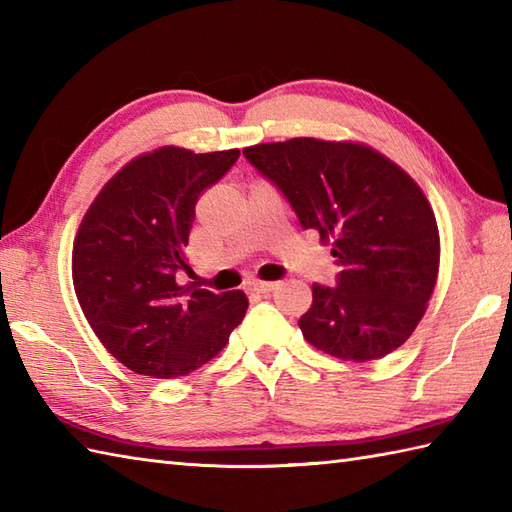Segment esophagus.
<instances>
[{
  "instance_id": "obj_1",
  "label": "esophagus",
  "mask_w": 512,
  "mask_h": 512,
  "mask_svg": "<svg viewBox=\"0 0 512 512\" xmlns=\"http://www.w3.org/2000/svg\"><path fill=\"white\" fill-rule=\"evenodd\" d=\"M250 290L262 292V295H266V292L275 290V284H273V281H253V284H250Z\"/></svg>"
}]
</instances>
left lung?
I'll return each instance as SVG.
<instances>
[{
	"instance_id": "1",
	"label": "left lung",
	"mask_w": 512,
	"mask_h": 512,
	"mask_svg": "<svg viewBox=\"0 0 512 512\" xmlns=\"http://www.w3.org/2000/svg\"><path fill=\"white\" fill-rule=\"evenodd\" d=\"M303 228L332 242L336 286L312 284L303 339L343 361H374L405 343L427 310L440 266L436 215L420 187L358 143L292 138L244 149Z\"/></svg>"
}]
</instances>
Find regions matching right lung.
<instances>
[{"instance_id": "add662e5", "label": "right lung", "mask_w": 512, "mask_h": 512, "mask_svg": "<svg viewBox=\"0 0 512 512\" xmlns=\"http://www.w3.org/2000/svg\"><path fill=\"white\" fill-rule=\"evenodd\" d=\"M239 149L193 154L160 147L105 184L74 239L72 281L85 319L116 361L136 374L178 378L209 363L242 323V290L178 286L195 202Z\"/></svg>"}]
</instances>
